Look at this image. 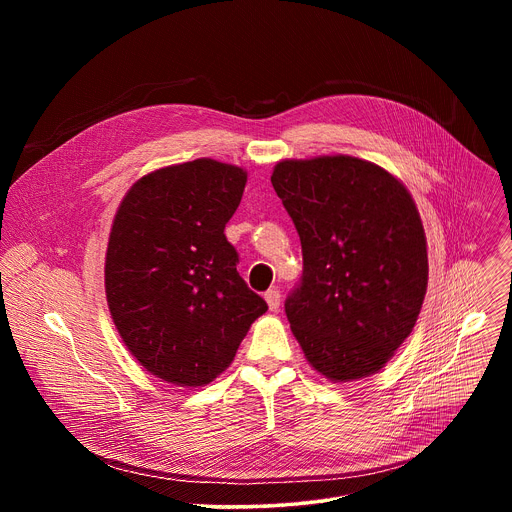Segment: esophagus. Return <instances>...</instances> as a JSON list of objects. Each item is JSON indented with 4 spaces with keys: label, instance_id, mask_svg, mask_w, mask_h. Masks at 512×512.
Listing matches in <instances>:
<instances>
[{
    "label": "esophagus",
    "instance_id": "esophagus-1",
    "mask_svg": "<svg viewBox=\"0 0 512 512\" xmlns=\"http://www.w3.org/2000/svg\"><path fill=\"white\" fill-rule=\"evenodd\" d=\"M265 302L271 312H277L279 304H281V294L277 289H269V291H265Z\"/></svg>",
    "mask_w": 512,
    "mask_h": 512
}]
</instances>
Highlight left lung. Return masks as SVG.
Masks as SVG:
<instances>
[{
    "label": "left lung",
    "instance_id": "1",
    "mask_svg": "<svg viewBox=\"0 0 512 512\" xmlns=\"http://www.w3.org/2000/svg\"><path fill=\"white\" fill-rule=\"evenodd\" d=\"M271 184L302 241L304 273L285 314L308 362L338 383L381 371L411 334L427 289L411 194L352 156L283 160Z\"/></svg>",
    "mask_w": 512,
    "mask_h": 512
}]
</instances>
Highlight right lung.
Listing matches in <instances>:
<instances>
[{
	"label": "right lung",
	"mask_w": 512,
	"mask_h": 512,
	"mask_svg": "<svg viewBox=\"0 0 512 512\" xmlns=\"http://www.w3.org/2000/svg\"><path fill=\"white\" fill-rule=\"evenodd\" d=\"M247 172L200 158L150 172L121 200L105 294L127 350L162 381L202 387L233 362L267 304L225 237Z\"/></svg>",
	"instance_id": "add662e5"
}]
</instances>
